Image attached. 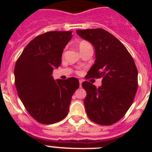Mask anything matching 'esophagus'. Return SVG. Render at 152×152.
I'll list each match as a JSON object with an SVG mask.
<instances>
[{
  "instance_id": "1",
  "label": "esophagus",
  "mask_w": 152,
  "mask_h": 152,
  "mask_svg": "<svg viewBox=\"0 0 152 152\" xmlns=\"http://www.w3.org/2000/svg\"><path fill=\"white\" fill-rule=\"evenodd\" d=\"M82 82H83L82 79H80V80H79V83H80V87H81V84H82Z\"/></svg>"
}]
</instances>
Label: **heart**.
I'll return each instance as SVG.
<instances>
[{
	"instance_id": "heart-1",
	"label": "heart",
	"mask_w": 152,
	"mask_h": 152,
	"mask_svg": "<svg viewBox=\"0 0 152 152\" xmlns=\"http://www.w3.org/2000/svg\"><path fill=\"white\" fill-rule=\"evenodd\" d=\"M91 48H92L91 43L87 41H80L78 43V49L80 52H82L88 49H91Z\"/></svg>"
}]
</instances>
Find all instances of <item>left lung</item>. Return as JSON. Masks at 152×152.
<instances>
[{
  "instance_id": "8db88e82",
  "label": "left lung",
  "mask_w": 152,
  "mask_h": 152,
  "mask_svg": "<svg viewBox=\"0 0 152 152\" xmlns=\"http://www.w3.org/2000/svg\"><path fill=\"white\" fill-rule=\"evenodd\" d=\"M79 36L90 42L95 49L96 60L88 77H103L96 88L82 83L87 92L85 110L93 122L110 126L119 121L133 102L138 88V71L134 60L121 42L103 29L77 30Z\"/></svg>"
}]
</instances>
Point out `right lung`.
<instances>
[{"instance_id":"add662e5","label":"right lung","mask_w":152,"mask_h":152,"mask_svg":"<svg viewBox=\"0 0 152 152\" xmlns=\"http://www.w3.org/2000/svg\"><path fill=\"white\" fill-rule=\"evenodd\" d=\"M72 32L52 31L36 36L23 49L14 68L18 96L31 116L40 123L53 124L68 115L72 95L79 88L76 77H52L61 65Z\"/></svg>"}]
</instances>
